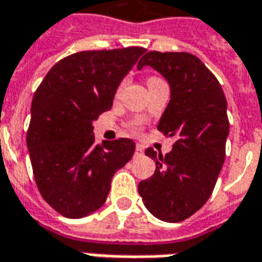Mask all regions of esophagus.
I'll return each instance as SVG.
<instances>
[{"label":"esophagus","mask_w":262,"mask_h":262,"mask_svg":"<svg viewBox=\"0 0 262 262\" xmlns=\"http://www.w3.org/2000/svg\"><path fill=\"white\" fill-rule=\"evenodd\" d=\"M143 153H144V151H143V147L140 146V144H137L136 150H135V159H139V157H142Z\"/></svg>","instance_id":"34e87169"}]
</instances>
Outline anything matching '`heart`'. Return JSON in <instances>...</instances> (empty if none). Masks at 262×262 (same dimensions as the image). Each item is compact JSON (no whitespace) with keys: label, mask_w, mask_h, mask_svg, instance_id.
Returning <instances> with one entry per match:
<instances>
[{"label":"heart","mask_w":262,"mask_h":262,"mask_svg":"<svg viewBox=\"0 0 262 262\" xmlns=\"http://www.w3.org/2000/svg\"><path fill=\"white\" fill-rule=\"evenodd\" d=\"M132 130L136 132V133H137V132L140 130V127H139V125H135V126H133V127H132Z\"/></svg>","instance_id":"b5f03b06"}]
</instances>
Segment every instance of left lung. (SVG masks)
<instances>
[{"label": "left lung", "instance_id": "obj_1", "mask_svg": "<svg viewBox=\"0 0 262 262\" xmlns=\"http://www.w3.org/2000/svg\"><path fill=\"white\" fill-rule=\"evenodd\" d=\"M151 66L171 86V99L159 122L164 136L176 137L163 157L153 148V177L139 184L144 206L170 223L188 219L213 192L226 159L229 118L217 78L196 56L185 52H147L137 69Z\"/></svg>", "mask_w": 262, "mask_h": 262}]
</instances>
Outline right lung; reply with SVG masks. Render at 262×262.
<instances>
[{
  "instance_id": "1",
  "label": "right lung",
  "mask_w": 262,
  "mask_h": 262,
  "mask_svg": "<svg viewBox=\"0 0 262 262\" xmlns=\"http://www.w3.org/2000/svg\"><path fill=\"white\" fill-rule=\"evenodd\" d=\"M144 52L132 46L70 54L37 86L26 144L39 192L66 217L101 208L114 174L133 157L130 139L95 142L92 122L111 109L120 81Z\"/></svg>"
}]
</instances>
